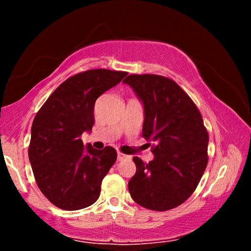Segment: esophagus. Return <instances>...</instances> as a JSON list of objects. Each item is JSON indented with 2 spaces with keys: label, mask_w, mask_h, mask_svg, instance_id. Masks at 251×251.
Masks as SVG:
<instances>
[{
  "label": "esophagus",
  "mask_w": 251,
  "mask_h": 251,
  "mask_svg": "<svg viewBox=\"0 0 251 251\" xmlns=\"http://www.w3.org/2000/svg\"><path fill=\"white\" fill-rule=\"evenodd\" d=\"M126 158H129V156L126 155V154H123V152H121V151L117 152V159L118 160H123V159H126Z\"/></svg>",
  "instance_id": "1"
}]
</instances>
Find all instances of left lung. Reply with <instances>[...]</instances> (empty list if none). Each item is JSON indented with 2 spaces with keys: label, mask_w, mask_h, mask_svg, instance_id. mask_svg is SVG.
Listing matches in <instances>:
<instances>
[{
  "label": "left lung",
  "mask_w": 251,
  "mask_h": 251,
  "mask_svg": "<svg viewBox=\"0 0 251 251\" xmlns=\"http://www.w3.org/2000/svg\"><path fill=\"white\" fill-rule=\"evenodd\" d=\"M123 82L143 101L142 137L154 143L155 155L148 164L133 158L130 196L147 209H173L192 196L207 166L209 136L201 114L179 85L165 76L131 74Z\"/></svg>",
  "instance_id": "8db88e82"
}]
</instances>
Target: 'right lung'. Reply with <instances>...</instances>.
Here are the masks:
<instances>
[{
    "label": "right lung",
    "instance_id": "right-lung-1",
    "mask_svg": "<svg viewBox=\"0 0 251 251\" xmlns=\"http://www.w3.org/2000/svg\"><path fill=\"white\" fill-rule=\"evenodd\" d=\"M127 72L97 69L64 80L34 118L28 158L42 194L58 208L78 210L100 197L103 178L117 158L113 147L84 150L80 136L92 130L99 97Z\"/></svg>",
    "mask_w": 251,
    "mask_h": 251
}]
</instances>
